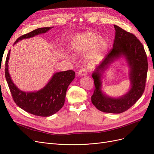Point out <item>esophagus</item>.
I'll list each match as a JSON object with an SVG mask.
<instances>
[{"label": "esophagus", "instance_id": "esophagus-1", "mask_svg": "<svg viewBox=\"0 0 154 154\" xmlns=\"http://www.w3.org/2000/svg\"><path fill=\"white\" fill-rule=\"evenodd\" d=\"M87 74V71L85 69H82L78 71V75H80L81 76H86Z\"/></svg>", "mask_w": 154, "mask_h": 154}]
</instances>
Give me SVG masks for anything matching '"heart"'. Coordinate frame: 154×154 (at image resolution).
I'll list each match as a JSON object with an SVG mask.
<instances>
[{"label": "heart", "mask_w": 154, "mask_h": 154, "mask_svg": "<svg viewBox=\"0 0 154 154\" xmlns=\"http://www.w3.org/2000/svg\"><path fill=\"white\" fill-rule=\"evenodd\" d=\"M109 48L107 40L99 34L92 31H87L75 36L72 40L71 49L76 55H87L86 62L92 66L100 62L104 58Z\"/></svg>", "instance_id": "obj_1"}]
</instances>
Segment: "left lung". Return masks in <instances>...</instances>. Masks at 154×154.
Segmentation results:
<instances>
[{"instance_id":"left-lung-1","label":"left lung","mask_w":154,"mask_h":154,"mask_svg":"<svg viewBox=\"0 0 154 154\" xmlns=\"http://www.w3.org/2000/svg\"><path fill=\"white\" fill-rule=\"evenodd\" d=\"M114 26L116 35L113 48L92 74L95 88L91 101L101 112L119 114L130 109L141 97L145 88L148 66L146 54L141 42L134 35L118 26ZM122 57L125 58L130 68L131 87L122 97H110L101 90L102 75L112 63Z\"/></svg>"}]
</instances>
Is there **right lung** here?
<instances>
[{
  "label": "right lung",
  "mask_w": 154,
  "mask_h": 154,
  "mask_svg": "<svg viewBox=\"0 0 154 154\" xmlns=\"http://www.w3.org/2000/svg\"><path fill=\"white\" fill-rule=\"evenodd\" d=\"M53 27H42L33 30L18 38L14 44L23 39L45 33ZM10 55V50L6 60L5 76L15 103L27 112L42 117L51 116L61 109L65 103L67 88L75 78V72L72 70L56 72L45 86L40 90L25 92L19 89L11 80L8 71Z\"/></svg>",
  "instance_id": "obj_1"
}]
</instances>
